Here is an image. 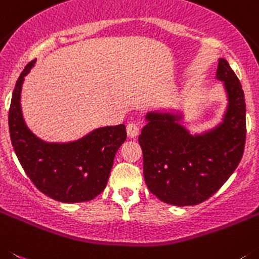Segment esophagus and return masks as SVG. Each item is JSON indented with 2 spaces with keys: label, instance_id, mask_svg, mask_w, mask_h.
<instances>
[{
  "label": "esophagus",
  "instance_id": "obj_1",
  "mask_svg": "<svg viewBox=\"0 0 259 259\" xmlns=\"http://www.w3.org/2000/svg\"><path fill=\"white\" fill-rule=\"evenodd\" d=\"M126 133L130 138H135L139 134V127L135 124H133V122H130V124L126 125Z\"/></svg>",
  "mask_w": 259,
  "mask_h": 259
}]
</instances>
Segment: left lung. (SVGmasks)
Masks as SVG:
<instances>
[{
  "label": "left lung",
  "mask_w": 259,
  "mask_h": 259,
  "mask_svg": "<svg viewBox=\"0 0 259 259\" xmlns=\"http://www.w3.org/2000/svg\"><path fill=\"white\" fill-rule=\"evenodd\" d=\"M215 78L223 81L227 109L220 125L191 134L179 112H148L139 135L143 174L148 190L166 204L197 205L208 200L230 178L245 146V99L241 83L226 59Z\"/></svg>",
  "instance_id": "obj_1"
}]
</instances>
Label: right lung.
<instances>
[{"mask_svg": "<svg viewBox=\"0 0 259 259\" xmlns=\"http://www.w3.org/2000/svg\"><path fill=\"white\" fill-rule=\"evenodd\" d=\"M34 63L36 59L25 66L11 98L9 130L16 157L46 196L60 202L89 201L106 188L116 152L126 141L125 125L99 127L69 143L37 138L25 125L20 104L24 77Z\"/></svg>", "mask_w": 259, "mask_h": 259, "instance_id": "obj_1", "label": "right lung"}]
</instances>
